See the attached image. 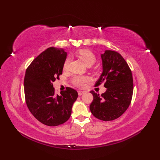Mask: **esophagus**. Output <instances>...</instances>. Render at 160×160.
Returning a JSON list of instances; mask_svg holds the SVG:
<instances>
[{
    "label": "esophagus",
    "mask_w": 160,
    "mask_h": 160,
    "mask_svg": "<svg viewBox=\"0 0 160 160\" xmlns=\"http://www.w3.org/2000/svg\"><path fill=\"white\" fill-rule=\"evenodd\" d=\"M78 93L79 96H82V95L85 93V91H78Z\"/></svg>",
    "instance_id": "34e87169"
}]
</instances>
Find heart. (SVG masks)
Returning a JSON list of instances; mask_svg holds the SVG:
<instances>
[{"label":"heart","instance_id":"heart-1","mask_svg":"<svg viewBox=\"0 0 160 160\" xmlns=\"http://www.w3.org/2000/svg\"><path fill=\"white\" fill-rule=\"evenodd\" d=\"M76 55L82 60L84 63L86 64L87 66H91L96 62V58L94 53L91 52L89 49H81L79 50L76 53ZM69 59L67 58L64 61L63 69L64 70L67 69L68 66H69ZM89 81V78L87 76H76L73 78L72 82L78 87H83L85 84Z\"/></svg>","mask_w":160,"mask_h":160}]
</instances>
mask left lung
<instances>
[{"mask_svg": "<svg viewBox=\"0 0 160 160\" xmlns=\"http://www.w3.org/2000/svg\"><path fill=\"white\" fill-rule=\"evenodd\" d=\"M100 56L102 73L96 86L103 82L107 91L101 96L91 91L93 100L89 108L96 118L111 121L120 117L130 105L133 80L128 64L118 52L105 50Z\"/></svg>", "mask_w": 160, "mask_h": 160, "instance_id": "1", "label": "left lung"}]
</instances>
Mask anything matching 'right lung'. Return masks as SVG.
I'll return each instance as SVG.
<instances>
[{"label": "right lung", "instance_id": "obj_1", "mask_svg": "<svg viewBox=\"0 0 160 160\" xmlns=\"http://www.w3.org/2000/svg\"><path fill=\"white\" fill-rule=\"evenodd\" d=\"M67 53L49 47L32 61L26 70L24 89L32 114L43 124L56 127L69 120L78 92L69 87L60 96L54 94L53 82L62 74Z\"/></svg>", "mask_w": 160, "mask_h": 160}]
</instances>
